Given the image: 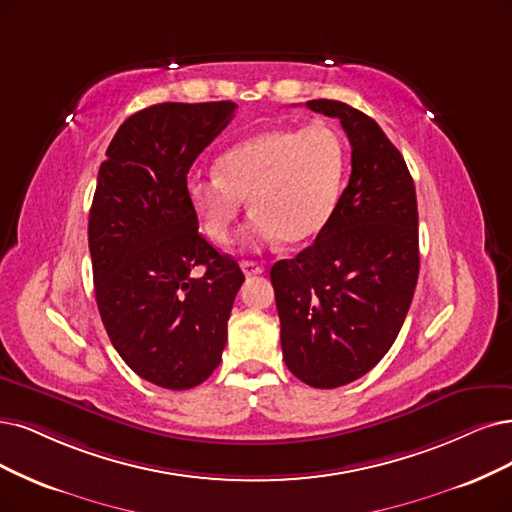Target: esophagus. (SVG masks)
<instances>
[{"label": "esophagus", "mask_w": 512, "mask_h": 512, "mask_svg": "<svg viewBox=\"0 0 512 512\" xmlns=\"http://www.w3.org/2000/svg\"><path fill=\"white\" fill-rule=\"evenodd\" d=\"M240 268H242V272L246 274V276H259V274H263V268L261 263H257V261H242L240 263Z\"/></svg>", "instance_id": "34e87169"}]
</instances>
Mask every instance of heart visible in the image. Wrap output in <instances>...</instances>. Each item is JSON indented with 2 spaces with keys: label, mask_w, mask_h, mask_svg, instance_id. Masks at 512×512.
I'll list each match as a JSON object with an SVG mask.
<instances>
[{
  "label": "heart",
  "mask_w": 512,
  "mask_h": 512,
  "mask_svg": "<svg viewBox=\"0 0 512 512\" xmlns=\"http://www.w3.org/2000/svg\"><path fill=\"white\" fill-rule=\"evenodd\" d=\"M348 166V145L329 124L270 128L225 149L215 175L187 181V200L204 234L232 240L242 200L255 213L244 230L253 246L306 244L325 230Z\"/></svg>",
  "instance_id": "b5f03b06"
}]
</instances>
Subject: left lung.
I'll list each match as a JSON object with an SVG mask.
<instances>
[{"label": "left lung", "instance_id": "1", "mask_svg": "<svg viewBox=\"0 0 512 512\" xmlns=\"http://www.w3.org/2000/svg\"><path fill=\"white\" fill-rule=\"evenodd\" d=\"M306 107L342 124L352 175L325 230L276 261L270 278L289 371L312 388H339L380 363L405 323L420 274L418 200L375 120L342 101Z\"/></svg>", "mask_w": 512, "mask_h": 512}]
</instances>
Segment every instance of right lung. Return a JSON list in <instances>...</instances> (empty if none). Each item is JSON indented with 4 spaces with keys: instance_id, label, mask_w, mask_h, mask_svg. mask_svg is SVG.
Segmentation results:
<instances>
[{
    "instance_id": "1",
    "label": "right lung",
    "mask_w": 512,
    "mask_h": 512,
    "mask_svg": "<svg viewBox=\"0 0 512 512\" xmlns=\"http://www.w3.org/2000/svg\"><path fill=\"white\" fill-rule=\"evenodd\" d=\"M234 111L232 101L141 109L99 168L88 219L99 314L122 361L160 388H194L219 367L244 282L187 200L189 168Z\"/></svg>"
}]
</instances>
